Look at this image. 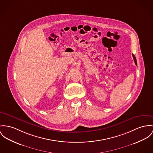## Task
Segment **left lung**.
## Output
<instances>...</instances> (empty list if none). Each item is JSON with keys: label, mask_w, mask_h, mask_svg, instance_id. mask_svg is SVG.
I'll return each mask as SVG.
<instances>
[{"label": "left lung", "mask_w": 153, "mask_h": 153, "mask_svg": "<svg viewBox=\"0 0 153 153\" xmlns=\"http://www.w3.org/2000/svg\"><path fill=\"white\" fill-rule=\"evenodd\" d=\"M132 56H133V59H134V63H135L136 65L137 66V60H136V57H135V56H134V54H132Z\"/></svg>", "instance_id": "left-lung-1"}]
</instances>
